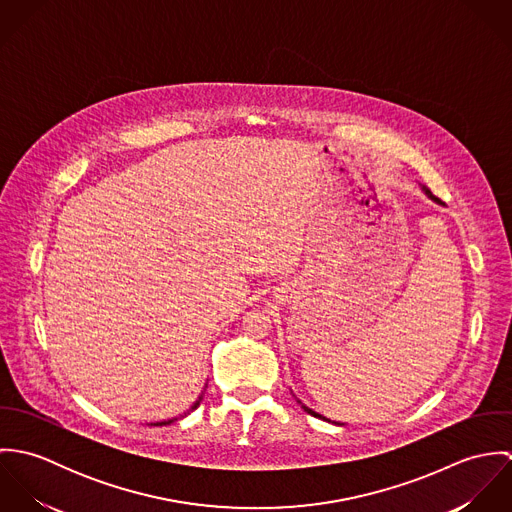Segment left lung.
<instances>
[{"label": "left lung", "instance_id": "left-lung-1", "mask_svg": "<svg viewBox=\"0 0 512 512\" xmlns=\"http://www.w3.org/2000/svg\"><path fill=\"white\" fill-rule=\"evenodd\" d=\"M422 189H424V191H426V195H428V197H430V199H432V201H436V203H439V205H441V201H439L438 197H434V195H432V193H430V191H428V189H426V187H422ZM303 410H305V412H307V414H311V416H315V418H321V420H327V418H325V416H321V414H317V412H313V410H311V408H307V406H303ZM327 422H329V420H327Z\"/></svg>", "mask_w": 512, "mask_h": 512}]
</instances>
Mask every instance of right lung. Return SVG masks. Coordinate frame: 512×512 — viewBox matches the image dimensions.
<instances>
[{
  "mask_svg": "<svg viewBox=\"0 0 512 512\" xmlns=\"http://www.w3.org/2000/svg\"><path fill=\"white\" fill-rule=\"evenodd\" d=\"M199 402H201V398H199ZM199 402H197V404H195V406H193V410H195V408H197V406H199ZM171 422H173V420H169V422H159V424H157V426H163V424H171Z\"/></svg>",
  "mask_w": 512,
  "mask_h": 512,
  "instance_id": "add662e5",
  "label": "right lung"
}]
</instances>
